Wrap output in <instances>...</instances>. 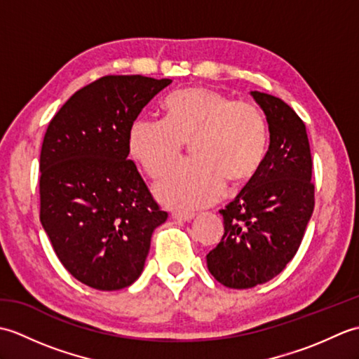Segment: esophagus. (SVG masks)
I'll return each mask as SVG.
<instances>
[{
  "label": "esophagus",
  "instance_id": "1",
  "mask_svg": "<svg viewBox=\"0 0 359 359\" xmlns=\"http://www.w3.org/2000/svg\"><path fill=\"white\" fill-rule=\"evenodd\" d=\"M172 219L177 222H189L194 219V212H172Z\"/></svg>",
  "mask_w": 359,
  "mask_h": 359
}]
</instances>
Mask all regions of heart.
I'll list each match as a JSON object with an SVG mask.
<instances>
[{
    "label": "heart",
    "mask_w": 359,
    "mask_h": 359,
    "mask_svg": "<svg viewBox=\"0 0 359 359\" xmlns=\"http://www.w3.org/2000/svg\"><path fill=\"white\" fill-rule=\"evenodd\" d=\"M166 121L137 118L129 129L131 156L158 179L179 162L185 143L193 160L158 182L154 191L168 208L193 211L215 203L226 187L241 185L261 168L269 144L256 104L233 102L210 88H188L165 102Z\"/></svg>",
    "instance_id": "1"
}]
</instances>
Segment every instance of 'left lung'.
Instances as JSON below:
<instances>
[{
	"mask_svg": "<svg viewBox=\"0 0 359 359\" xmlns=\"http://www.w3.org/2000/svg\"><path fill=\"white\" fill-rule=\"evenodd\" d=\"M270 131L264 162L238 197L220 210L224 236L207 255L208 270L230 288L265 284L299 248L315 207L307 129L280 98L251 90Z\"/></svg>",
	"mask_w": 359,
	"mask_h": 359,
	"instance_id": "obj_1",
	"label": "left lung"
}]
</instances>
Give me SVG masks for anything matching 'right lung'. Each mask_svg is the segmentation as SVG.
<instances>
[{"instance_id":"right-lung-1","label":"right lung","mask_w":359,"mask_h":359,"mask_svg":"<svg viewBox=\"0 0 359 359\" xmlns=\"http://www.w3.org/2000/svg\"><path fill=\"white\" fill-rule=\"evenodd\" d=\"M172 83L108 75L77 90L44 134L40 220L60 262L97 290L139 279L151 236L168 215L128 160L131 125Z\"/></svg>"}]
</instances>
